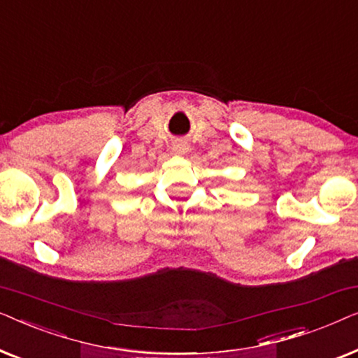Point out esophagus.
<instances>
[{
  "label": "esophagus",
  "mask_w": 358,
  "mask_h": 358,
  "mask_svg": "<svg viewBox=\"0 0 358 358\" xmlns=\"http://www.w3.org/2000/svg\"><path fill=\"white\" fill-rule=\"evenodd\" d=\"M173 150L178 155H185V153H187V150H189V145L184 143V141H178V143L173 145Z\"/></svg>",
  "instance_id": "1"
}]
</instances>
